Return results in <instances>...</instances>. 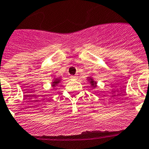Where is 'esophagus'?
Returning a JSON list of instances; mask_svg holds the SVG:
<instances>
[{"label":"esophagus","mask_w":149,"mask_h":149,"mask_svg":"<svg viewBox=\"0 0 149 149\" xmlns=\"http://www.w3.org/2000/svg\"><path fill=\"white\" fill-rule=\"evenodd\" d=\"M71 78H72V79H77V76H71Z\"/></svg>","instance_id":"obj_1"}]
</instances>
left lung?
<instances>
[{"label": "left lung", "instance_id": "1", "mask_svg": "<svg viewBox=\"0 0 149 149\" xmlns=\"http://www.w3.org/2000/svg\"><path fill=\"white\" fill-rule=\"evenodd\" d=\"M88 81L90 82L91 85V87L93 88H96L97 87V82H95L94 79H93L92 77H88Z\"/></svg>", "mask_w": 149, "mask_h": 149}]
</instances>
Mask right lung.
Listing matches in <instances>:
<instances>
[{"instance_id": "obj_1", "label": "right lung", "mask_w": 149, "mask_h": 149, "mask_svg": "<svg viewBox=\"0 0 149 149\" xmlns=\"http://www.w3.org/2000/svg\"><path fill=\"white\" fill-rule=\"evenodd\" d=\"M61 80V79L60 77H55V76H54V78H53L52 79V86L53 88L56 87L57 85L60 83Z\"/></svg>"}]
</instances>
